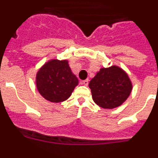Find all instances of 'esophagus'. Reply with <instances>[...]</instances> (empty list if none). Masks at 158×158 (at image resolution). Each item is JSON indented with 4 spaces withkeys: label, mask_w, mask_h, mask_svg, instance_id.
<instances>
[{
    "label": "esophagus",
    "mask_w": 158,
    "mask_h": 158,
    "mask_svg": "<svg viewBox=\"0 0 158 158\" xmlns=\"http://www.w3.org/2000/svg\"><path fill=\"white\" fill-rule=\"evenodd\" d=\"M82 84H83L85 86H87L89 85V80H85L82 81Z\"/></svg>",
    "instance_id": "1"
}]
</instances>
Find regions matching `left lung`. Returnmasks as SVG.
I'll list each match as a JSON object with an SVG mask.
<instances>
[{
	"instance_id": "1",
	"label": "left lung",
	"mask_w": 158,
	"mask_h": 158,
	"mask_svg": "<svg viewBox=\"0 0 158 158\" xmlns=\"http://www.w3.org/2000/svg\"><path fill=\"white\" fill-rule=\"evenodd\" d=\"M89 86L93 101L105 109L122 105L133 87L127 73L117 65L101 68L90 81Z\"/></svg>"
}]
</instances>
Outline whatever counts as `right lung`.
Returning a JSON list of instances; mask_svg holds the SVG:
<instances>
[{
    "label": "right lung",
    "mask_w": 158,
    "mask_h": 158,
    "mask_svg": "<svg viewBox=\"0 0 158 158\" xmlns=\"http://www.w3.org/2000/svg\"><path fill=\"white\" fill-rule=\"evenodd\" d=\"M35 84L43 98L52 103L65 101L78 85L67 60L51 59L46 62L36 73Z\"/></svg>",
    "instance_id": "obj_1"
}]
</instances>
